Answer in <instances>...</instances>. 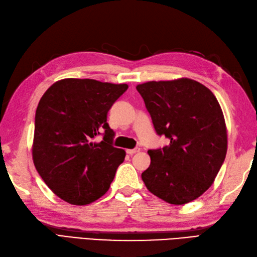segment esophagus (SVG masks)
Returning <instances> with one entry per match:
<instances>
[{"label":"esophagus","mask_w":257,"mask_h":257,"mask_svg":"<svg viewBox=\"0 0 257 257\" xmlns=\"http://www.w3.org/2000/svg\"><path fill=\"white\" fill-rule=\"evenodd\" d=\"M138 152H140V148H135V149H130V150H127V154L129 155H134Z\"/></svg>","instance_id":"34e87169"}]
</instances>
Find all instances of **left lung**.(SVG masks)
Instances as JSON below:
<instances>
[{
  "mask_svg": "<svg viewBox=\"0 0 257 257\" xmlns=\"http://www.w3.org/2000/svg\"><path fill=\"white\" fill-rule=\"evenodd\" d=\"M156 134L170 140L149 150L151 164L141 177L160 199L182 205L213 185L227 153V129L213 92L192 79L137 85Z\"/></svg>",
  "mask_w": 257,
  "mask_h": 257,
  "instance_id": "obj_1",
  "label": "left lung"
}]
</instances>
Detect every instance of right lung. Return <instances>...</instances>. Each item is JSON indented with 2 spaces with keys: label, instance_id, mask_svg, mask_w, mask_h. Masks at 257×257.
I'll use <instances>...</instances> for the list:
<instances>
[{
  "label": "right lung",
  "instance_id": "right-lung-1",
  "mask_svg": "<svg viewBox=\"0 0 257 257\" xmlns=\"http://www.w3.org/2000/svg\"><path fill=\"white\" fill-rule=\"evenodd\" d=\"M126 83L63 79L38 104L32 159L43 181L60 199L87 205L107 192L126 152L113 147L107 113ZM103 134L101 143L95 137Z\"/></svg>",
  "mask_w": 257,
  "mask_h": 257
}]
</instances>
